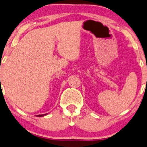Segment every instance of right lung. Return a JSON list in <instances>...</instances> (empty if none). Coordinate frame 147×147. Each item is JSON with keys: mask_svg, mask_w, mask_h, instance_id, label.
<instances>
[{"mask_svg": "<svg viewBox=\"0 0 147 147\" xmlns=\"http://www.w3.org/2000/svg\"><path fill=\"white\" fill-rule=\"evenodd\" d=\"M46 114H44V115H38L37 116L38 117H42V116H44V115H46Z\"/></svg>", "mask_w": 147, "mask_h": 147, "instance_id": "right-lung-1", "label": "right lung"}]
</instances>
